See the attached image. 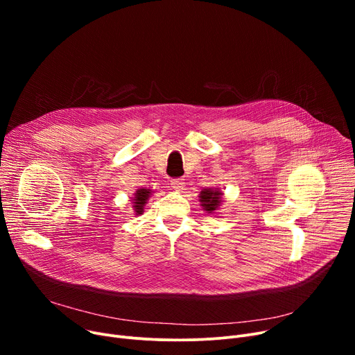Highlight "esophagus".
<instances>
[{
	"label": "esophagus",
	"mask_w": 355,
	"mask_h": 355,
	"mask_svg": "<svg viewBox=\"0 0 355 355\" xmlns=\"http://www.w3.org/2000/svg\"><path fill=\"white\" fill-rule=\"evenodd\" d=\"M184 180H181V178H175V180H173L171 181V187L174 189V190H177V191H181L182 190V187H184Z\"/></svg>",
	"instance_id": "34e87169"
}]
</instances>
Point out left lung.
<instances>
[{
  "mask_svg": "<svg viewBox=\"0 0 355 355\" xmlns=\"http://www.w3.org/2000/svg\"><path fill=\"white\" fill-rule=\"evenodd\" d=\"M200 206L207 214H217L221 204L225 202V194L220 189H202L198 196Z\"/></svg>",
  "mask_w": 355,
  "mask_h": 355,
  "instance_id": "8db88e82",
  "label": "left lung"
}]
</instances>
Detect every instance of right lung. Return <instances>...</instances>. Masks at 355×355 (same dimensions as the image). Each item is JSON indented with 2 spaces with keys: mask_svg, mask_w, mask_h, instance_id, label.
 <instances>
[{
  "mask_svg": "<svg viewBox=\"0 0 355 355\" xmlns=\"http://www.w3.org/2000/svg\"><path fill=\"white\" fill-rule=\"evenodd\" d=\"M153 193H154V191L149 190V189H138V190L134 193V196L130 197V198H132V209H134V213H135L137 216L144 213L145 204L148 202L149 197L153 196Z\"/></svg>",
  "mask_w": 355,
  "mask_h": 355,
  "instance_id": "right-lung-1",
  "label": "right lung"
}]
</instances>
